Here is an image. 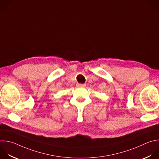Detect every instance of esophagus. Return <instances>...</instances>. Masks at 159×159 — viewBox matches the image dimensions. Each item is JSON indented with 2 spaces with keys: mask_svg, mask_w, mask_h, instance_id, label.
Returning a JSON list of instances; mask_svg holds the SVG:
<instances>
[{
  "mask_svg": "<svg viewBox=\"0 0 159 159\" xmlns=\"http://www.w3.org/2000/svg\"><path fill=\"white\" fill-rule=\"evenodd\" d=\"M76 85L78 87H84L86 86V84H77Z\"/></svg>",
  "mask_w": 159,
  "mask_h": 159,
  "instance_id": "obj_1",
  "label": "esophagus"
}]
</instances>
